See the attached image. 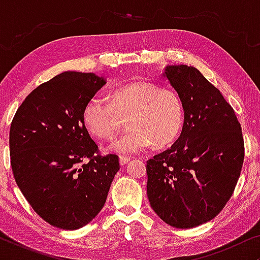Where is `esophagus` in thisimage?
<instances>
[{"label": "esophagus", "instance_id": "34e87169", "mask_svg": "<svg viewBox=\"0 0 260 260\" xmlns=\"http://www.w3.org/2000/svg\"><path fill=\"white\" fill-rule=\"evenodd\" d=\"M130 162V157L129 156H120L119 157V163H120V166H125V165H127V163Z\"/></svg>", "mask_w": 260, "mask_h": 260}]
</instances>
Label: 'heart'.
<instances>
[{
    "mask_svg": "<svg viewBox=\"0 0 260 260\" xmlns=\"http://www.w3.org/2000/svg\"><path fill=\"white\" fill-rule=\"evenodd\" d=\"M129 119L130 131L113 140L108 150L129 156L149 148L168 147L177 140L184 124V106L173 88L140 81L118 88L111 101L101 95L88 99L83 111L86 129L98 138H111Z\"/></svg>",
    "mask_w": 260,
    "mask_h": 260,
    "instance_id": "1",
    "label": "heart"
}]
</instances>
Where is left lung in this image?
Masks as SVG:
<instances>
[{"label": "left lung", "instance_id": "1", "mask_svg": "<svg viewBox=\"0 0 260 260\" xmlns=\"http://www.w3.org/2000/svg\"><path fill=\"white\" fill-rule=\"evenodd\" d=\"M182 99L184 124L169 149L147 162L151 208L168 225L193 229L214 219L232 197L244 162L240 123L218 88L193 66H166Z\"/></svg>", "mask_w": 260, "mask_h": 260}]
</instances>
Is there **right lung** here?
<instances>
[{"mask_svg": "<svg viewBox=\"0 0 260 260\" xmlns=\"http://www.w3.org/2000/svg\"><path fill=\"white\" fill-rule=\"evenodd\" d=\"M106 84L94 73L63 72L31 91L9 133L14 177L35 212L62 230H78L104 207L119 170L117 155L95 156L83 120L88 99Z\"/></svg>", "mask_w": 260, "mask_h": 260, "instance_id": "add662e5", "label": "right lung"}]
</instances>
